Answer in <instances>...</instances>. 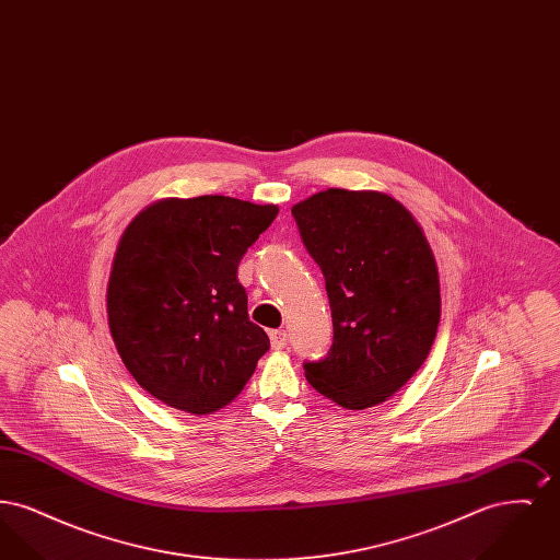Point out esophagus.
I'll list each match as a JSON object with an SVG mask.
<instances>
[{"label":"esophagus","instance_id":"34e87169","mask_svg":"<svg viewBox=\"0 0 560 560\" xmlns=\"http://www.w3.org/2000/svg\"><path fill=\"white\" fill-rule=\"evenodd\" d=\"M270 345L277 350L288 347V331L285 329H272L270 331Z\"/></svg>","mask_w":560,"mask_h":560}]
</instances>
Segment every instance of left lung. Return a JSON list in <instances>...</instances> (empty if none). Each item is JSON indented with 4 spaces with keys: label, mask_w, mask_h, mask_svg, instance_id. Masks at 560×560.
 Returning <instances> with one entry per match:
<instances>
[{
    "label": "left lung",
    "mask_w": 560,
    "mask_h": 560,
    "mask_svg": "<svg viewBox=\"0 0 560 560\" xmlns=\"http://www.w3.org/2000/svg\"><path fill=\"white\" fill-rule=\"evenodd\" d=\"M325 277L334 320L327 357L304 373L323 397L365 409L422 368L441 319L439 272L427 237L399 201L327 188L292 208Z\"/></svg>",
    "instance_id": "8db88e82"
}]
</instances>
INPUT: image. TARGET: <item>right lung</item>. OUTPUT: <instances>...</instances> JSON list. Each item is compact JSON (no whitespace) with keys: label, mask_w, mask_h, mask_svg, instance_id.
<instances>
[{"label":"right lung","mask_w":560,"mask_h":560,"mask_svg":"<svg viewBox=\"0 0 560 560\" xmlns=\"http://www.w3.org/2000/svg\"><path fill=\"white\" fill-rule=\"evenodd\" d=\"M277 213L203 195L163 199L130 222L110 268L108 327L149 395L206 416L243 390L270 342L247 317L237 268Z\"/></svg>","instance_id":"1"}]
</instances>
